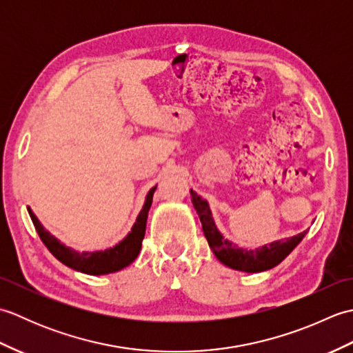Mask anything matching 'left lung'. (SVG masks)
<instances>
[{
	"label": "left lung",
	"instance_id": "left-lung-1",
	"mask_svg": "<svg viewBox=\"0 0 353 353\" xmlns=\"http://www.w3.org/2000/svg\"><path fill=\"white\" fill-rule=\"evenodd\" d=\"M190 192L191 201L200 216L201 228H203V234L208 239L209 247L212 249L216 259L223 262L224 265L238 270V272L259 273L276 267L294 250V247L302 241L306 232H308L305 230L302 234H297L291 238L277 239V241L258 247L254 250L241 249V247H236L223 236L212 219V212L208 201L201 199L196 191L190 190Z\"/></svg>",
	"mask_w": 353,
	"mask_h": 353
}]
</instances>
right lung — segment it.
I'll list each match as a JSON object with an SVG mask.
<instances>
[{
	"label": "right lung",
	"mask_w": 353,
	"mask_h": 353,
	"mask_svg": "<svg viewBox=\"0 0 353 353\" xmlns=\"http://www.w3.org/2000/svg\"><path fill=\"white\" fill-rule=\"evenodd\" d=\"M156 186H153V188L148 191L145 197V203L142 206L132 230L127 234V236L123 239V241H119L118 244L106 250L77 252L71 249V247H66L42 226L41 221L37 220V216L33 214L32 209L28 206L27 209H28L30 219H32L36 232L39 234L42 243L47 245V249L54 254L62 264L76 270V272H81L86 274H95V276L109 274V273L119 272V270H123L124 267L130 265L132 262L138 258V254L141 252L142 239H144V235H145L147 216H148L150 206H152Z\"/></svg>",
	"instance_id": "add662e5"
}]
</instances>
